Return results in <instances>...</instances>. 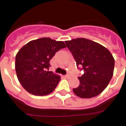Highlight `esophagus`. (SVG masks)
I'll return each mask as SVG.
<instances>
[{
    "instance_id": "esophagus-1",
    "label": "esophagus",
    "mask_w": 126,
    "mask_h": 126,
    "mask_svg": "<svg viewBox=\"0 0 126 126\" xmlns=\"http://www.w3.org/2000/svg\"><path fill=\"white\" fill-rule=\"evenodd\" d=\"M65 77L66 78H70V76H69V75H66L65 76Z\"/></svg>"
}]
</instances>
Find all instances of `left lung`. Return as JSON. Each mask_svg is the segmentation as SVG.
<instances>
[{"mask_svg": "<svg viewBox=\"0 0 126 126\" xmlns=\"http://www.w3.org/2000/svg\"><path fill=\"white\" fill-rule=\"evenodd\" d=\"M83 74L78 77L79 85L73 89L81 98H91L103 92L111 80L115 60L109 50L93 41L77 38L65 41ZM80 67V68H78Z\"/></svg>", "mask_w": 126, "mask_h": 126, "instance_id": "1", "label": "left lung"}]
</instances>
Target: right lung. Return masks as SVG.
<instances>
[{
	"label": "right lung",
	"instance_id": "obj_1",
	"mask_svg": "<svg viewBox=\"0 0 126 126\" xmlns=\"http://www.w3.org/2000/svg\"><path fill=\"white\" fill-rule=\"evenodd\" d=\"M64 48L63 41L43 37L31 41L20 49L16 55L15 69L18 80L28 92L45 95L54 91L61 77L48 71L50 61Z\"/></svg>",
	"mask_w": 126,
	"mask_h": 126
}]
</instances>
